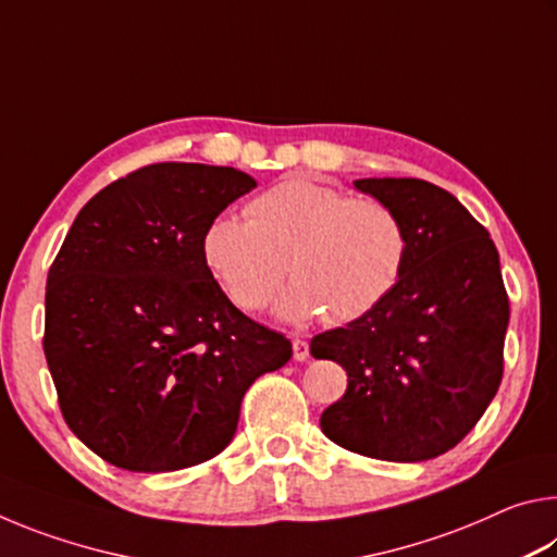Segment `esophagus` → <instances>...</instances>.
Returning a JSON list of instances; mask_svg holds the SVG:
<instances>
[{
  "label": "esophagus",
  "instance_id": "1",
  "mask_svg": "<svg viewBox=\"0 0 557 557\" xmlns=\"http://www.w3.org/2000/svg\"><path fill=\"white\" fill-rule=\"evenodd\" d=\"M292 351H295V361H307L309 344L305 342V338H295V342H292Z\"/></svg>",
  "mask_w": 557,
  "mask_h": 557
}]
</instances>
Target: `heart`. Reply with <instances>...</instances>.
I'll return each instance as SVG.
<instances>
[{
    "label": "heart",
    "mask_w": 557,
    "mask_h": 557,
    "mask_svg": "<svg viewBox=\"0 0 557 557\" xmlns=\"http://www.w3.org/2000/svg\"><path fill=\"white\" fill-rule=\"evenodd\" d=\"M248 219L221 213L206 225L201 256L225 295L245 312L295 277L280 314L348 324L391 295L408 262V231L388 203L346 196L292 176L248 203Z\"/></svg>",
    "instance_id": "b5f03b06"
}]
</instances>
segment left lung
<instances>
[{"label": "left lung", "instance_id": "1", "mask_svg": "<svg viewBox=\"0 0 557 557\" xmlns=\"http://www.w3.org/2000/svg\"><path fill=\"white\" fill-rule=\"evenodd\" d=\"M408 231V262L379 307L317 334L314 358L348 375L324 435L356 455L425 461L467 437L504 375L508 295L492 235L422 178H358Z\"/></svg>", "mask_w": 557, "mask_h": 557}]
</instances>
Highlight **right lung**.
Returning a JSON list of instances; mask_svg holds the SVG:
<instances>
[{"mask_svg": "<svg viewBox=\"0 0 557 557\" xmlns=\"http://www.w3.org/2000/svg\"><path fill=\"white\" fill-rule=\"evenodd\" d=\"M258 182L233 166L162 162L98 191L46 280L44 354L63 420L127 471H176L231 445L240 403L292 344L225 297L206 225Z\"/></svg>", "mask_w": 557, "mask_h": 557, "instance_id": "right-lung-1", "label": "right lung"}]
</instances>
